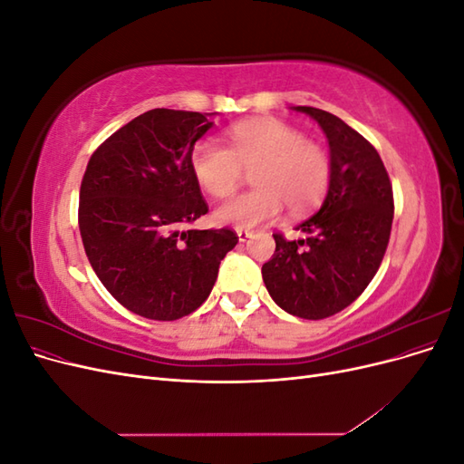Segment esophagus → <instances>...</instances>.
I'll return each mask as SVG.
<instances>
[{
  "instance_id": "esophagus-1",
  "label": "esophagus",
  "mask_w": 464,
  "mask_h": 464,
  "mask_svg": "<svg viewBox=\"0 0 464 464\" xmlns=\"http://www.w3.org/2000/svg\"><path fill=\"white\" fill-rule=\"evenodd\" d=\"M236 234H237V240H240L242 244H246V242L249 240V237H251V232H249V230H240V228H237Z\"/></svg>"
}]
</instances>
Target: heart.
Segmentation results:
<instances>
[{"label": "heart", "mask_w": 464, "mask_h": 464, "mask_svg": "<svg viewBox=\"0 0 464 464\" xmlns=\"http://www.w3.org/2000/svg\"><path fill=\"white\" fill-rule=\"evenodd\" d=\"M227 143L228 149L205 137L189 157L193 178L213 198H227L242 168L256 166L251 170L256 188L217 208L220 224L256 228L276 218L283 203L292 213H304L325 198L333 174L329 154L292 125L275 118L247 120L232 125Z\"/></svg>", "instance_id": "1"}]
</instances>
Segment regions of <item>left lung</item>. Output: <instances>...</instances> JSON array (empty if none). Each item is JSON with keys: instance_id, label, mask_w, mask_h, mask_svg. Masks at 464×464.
<instances>
[{"instance_id": "left-lung-1", "label": "left lung", "mask_w": 464, "mask_h": 464, "mask_svg": "<svg viewBox=\"0 0 464 464\" xmlns=\"http://www.w3.org/2000/svg\"><path fill=\"white\" fill-rule=\"evenodd\" d=\"M314 118L329 141L331 184L321 208L296 230L304 240L273 234L276 249L263 283L285 312L302 319L339 314L366 290L385 256L392 224V188L377 150L325 110L294 106Z\"/></svg>"}]
</instances>
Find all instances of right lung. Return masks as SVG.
I'll list each match as a JSON object with an SVG mask.
<instances>
[{"label":"right lung","instance_id":"right-lung-1","mask_svg":"<svg viewBox=\"0 0 464 464\" xmlns=\"http://www.w3.org/2000/svg\"><path fill=\"white\" fill-rule=\"evenodd\" d=\"M201 111L154 108L94 150L79 193V228L96 276L130 312L184 317L208 298L237 244L228 230H186L207 215L191 149L213 128Z\"/></svg>","mask_w":464,"mask_h":464}]
</instances>
